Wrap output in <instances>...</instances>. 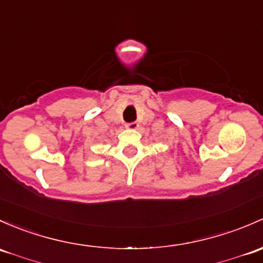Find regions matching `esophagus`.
I'll return each mask as SVG.
<instances>
[{
    "instance_id": "1",
    "label": "esophagus",
    "mask_w": 263,
    "mask_h": 263,
    "mask_svg": "<svg viewBox=\"0 0 263 263\" xmlns=\"http://www.w3.org/2000/svg\"><path fill=\"white\" fill-rule=\"evenodd\" d=\"M137 127H139V123H137V122L126 123V128H128V129H136Z\"/></svg>"
}]
</instances>
